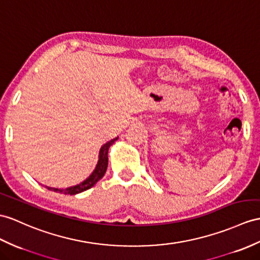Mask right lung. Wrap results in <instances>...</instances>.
<instances>
[{
	"instance_id": "right-lung-1",
	"label": "right lung",
	"mask_w": 260,
	"mask_h": 260,
	"mask_svg": "<svg viewBox=\"0 0 260 260\" xmlns=\"http://www.w3.org/2000/svg\"><path fill=\"white\" fill-rule=\"evenodd\" d=\"M117 140H118V137L115 138V139H112V140L108 141L107 143H105L103 147L100 148L97 166H96V168H94V170L92 171V173L89 176H88V178L85 181H82L81 183H79V184H77V185H74V186L67 187V188H56V187H50V186H46V188L49 189V191H53V192H56V193H64V194L75 195V194H78V193H81L84 191H87L88 188L92 187L100 179H103V176L105 175L106 171H107V167H108V151H109V148Z\"/></svg>"
}]
</instances>
